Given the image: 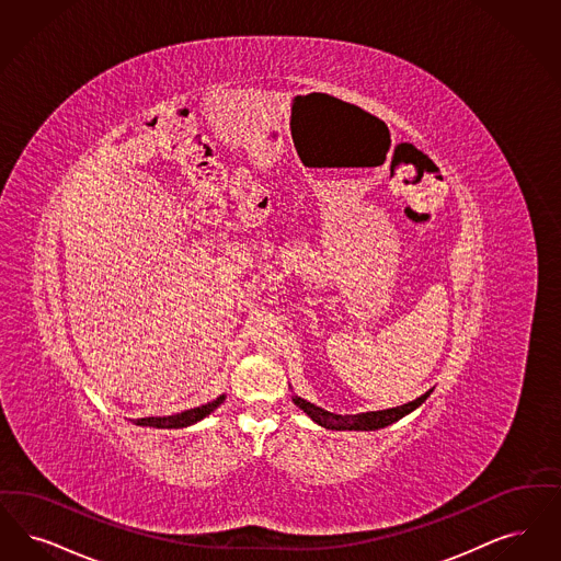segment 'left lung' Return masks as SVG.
Returning <instances> with one entry per match:
<instances>
[{
    "label": "left lung",
    "instance_id": "8db88e82",
    "mask_svg": "<svg viewBox=\"0 0 561 561\" xmlns=\"http://www.w3.org/2000/svg\"><path fill=\"white\" fill-rule=\"evenodd\" d=\"M434 390L425 391L423 396H419L413 402L409 404H402V407H396V409H388V411H373V413H360V414H335L320 409L317 404L304 400V398H297L293 396V402L308 414L314 423H318L320 427H327V430H347V432H375V430H381V427H388L391 423L400 421L402 416H407L409 413H413L414 409H419Z\"/></svg>",
    "mask_w": 561,
    "mask_h": 561
}]
</instances>
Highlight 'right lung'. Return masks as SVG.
Returning a JSON list of instances; mask_svg holds the SVG:
<instances>
[{"mask_svg": "<svg viewBox=\"0 0 561 561\" xmlns=\"http://www.w3.org/2000/svg\"><path fill=\"white\" fill-rule=\"evenodd\" d=\"M226 400V396L221 393L216 400L203 404V407H196L191 411H184V413L170 414V416H145V419H136L134 423L136 425H142V427H159V430H182V427H188V425H195L196 421L205 419L207 414L214 413L218 409L219 404Z\"/></svg>", "mask_w": 561, "mask_h": 561, "instance_id": "obj_1", "label": "right lung"}]
</instances>
